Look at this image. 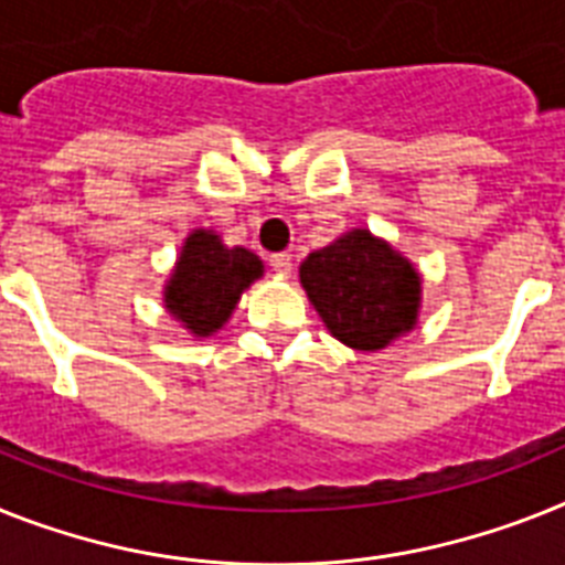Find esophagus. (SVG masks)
I'll use <instances>...</instances> for the list:
<instances>
[{
    "instance_id": "1",
    "label": "esophagus",
    "mask_w": 565,
    "mask_h": 565,
    "mask_svg": "<svg viewBox=\"0 0 565 565\" xmlns=\"http://www.w3.org/2000/svg\"><path fill=\"white\" fill-rule=\"evenodd\" d=\"M269 267L281 275V278H287V275L292 273V258L287 253H275V255H269Z\"/></svg>"
}]
</instances>
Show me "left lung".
<instances>
[{
	"instance_id": "obj_1",
	"label": "left lung",
	"mask_w": 565,
	"mask_h": 565,
	"mask_svg": "<svg viewBox=\"0 0 565 565\" xmlns=\"http://www.w3.org/2000/svg\"><path fill=\"white\" fill-rule=\"evenodd\" d=\"M301 284L327 330L348 348L382 350L416 321L419 275L367 230L307 255Z\"/></svg>"
}]
</instances>
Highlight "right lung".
Here are the masks:
<instances>
[{
  "label": "right lung",
  "mask_w": 565,
  "mask_h": 565,
  "mask_svg": "<svg viewBox=\"0 0 565 565\" xmlns=\"http://www.w3.org/2000/svg\"><path fill=\"white\" fill-rule=\"evenodd\" d=\"M258 255L244 246L226 249L217 235L192 232L178 258L172 281L166 287V307L194 335L221 330L238 305L241 292L260 278Z\"/></svg>",
  "instance_id": "1"
}]
</instances>
